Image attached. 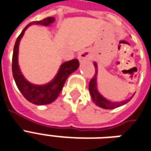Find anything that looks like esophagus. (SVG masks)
<instances>
[{
	"label": "esophagus",
	"instance_id": "1",
	"mask_svg": "<svg viewBox=\"0 0 151 151\" xmlns=\"http://www.w3.org/2000/svg\"><path fill=\"white\" fill-rule=\"evenodd\" d=\"M78 58L81 62H84L85 60H88L89 59V53L86 50H83V51H81L79 54H78Z\"/></svg>",
	"mask_w": 151,
	"mask_h": 151
}]
</instances>
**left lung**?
I'll use <instances>...</instances> for the list:
<instances>
[{
  "instance_id": "left-lung-1",
  "label": "left lung",
  "mask_w": 151,
  "mask_h": 151,
  "mask_svg": "<svg viewBox=\"0 0 151 151\" xmlns=\"http://www.w3.org/2000/svg\"><path fill=\"white\" fill-rule=\"evenodd\" d=\"M94 67H95V74L93 77L89 81V84H88V88H89V92H90L91 97L93 98V101H94V103L98 106L103 109H115L116 107H119L120 106L126 104L127 102H129V100H126V101H119V102H111V101H108L107 99L103 98L99 93H98V88H97V75H98V66L97 63H94Z\"/></svg>"
}]
</instances>
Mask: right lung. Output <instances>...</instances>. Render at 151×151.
<instances>
[{"label":"right lung","instance_id":"right-lung-1","mask_svg":"<svg viewBox=\"0 0 151 151\" xmlns=\"http://www.w3.org/2000/svg\"><path fill=\"white\" fill-rule=\"evenodd\" d=\"M54 19H55L53 17H49L40 21H34L30 22L22 30L21 34L18 36L14 47L12 58L13 76L15 81L17 87L22 93L23 97L33 104L47 105L55 101L58 97V95L60 94L67 78L69 76V75L76 70L80 65L78 59H72L64 63L61 65L58 72L53 81L44 85H35L31 84L23 77L22 74L21 73L18 63V54H19V41L23 36L24 32L32 24H40L44 26H48L54 21Z\"/></svg>","mask_w":151,"mask_h":151}]
</instances>
